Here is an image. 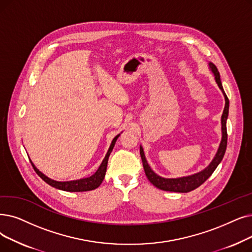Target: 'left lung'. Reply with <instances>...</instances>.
Instances as JSON below:
<instances>
[{
	"label": "left lung",
	"mask_w": 252,
	"mask_h": 252,
	"mask_svg": "<svg viewBox=\"0 0 252 252\" xmlns=\"http://www.w3.org/2000/svg\"><path fill=\"white\" fill-rule=\"evenodd\" d=\"M209 67L214 74L215 81L218 85V87L221 90L223 95H224V100H225V106L223 109V113L221 116V132H222V137H221V142L220 144V147H218V150L216 152V155L212 161L210 162V165L207 168H205L203 171L195 173L193 175H189V176H185V177H180V178H163L158 176V174H156L151 170L149 167L148 162L146 160L144 151L142 146H140V155L142 158V162H143V168L146 174V177L148 180L155 185L156 188L166 190V191H174V192H189L196 188H199L200 185H202L208 178H209L212 173L215 171L217 166L220 165V161L223 158V156L225 153L226 149V143H227V133H226V119L228 116V106L229 102L227 96L223 91V87L220 81V72H218L217 68L215 67V64L212 63H209Z\"/></svg>",
	"instance_id": "8db88e82"
}]
</instances>
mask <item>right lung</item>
Instances as JSON below:
<instances>
[{
    "label": "right lung",
    "mask_w": 252,
    "mask_h": 252,
    "mask_svg": "<svg viewBox=\"0 0 252 252\" xmlns=\"http://www.w3.org/2000/svg\"><path fill=\"white\" fill-rule=\"evenodd\" d=\"M119 137V135H117L113 140H112V143L110 145V147H109L108 149V152L107 155L105 157V158L103 159L101 166L99 167V169L96 170V172L92 175L91 177H87V178H82V179H79V180H73V181H56V180H52L50 178H48L47 176H45L44 174H43L42 172H40L36 167L34 163H32V168H34V170L36 171V173L39 175V176L44 180L47 184L51 185L52 188H56L58 189H61V190H64V191H72V192H76V191H89V190H93V189H95L96 188H99L101 183L103 182L104 180V177H105V174H106V170H107V163H108V158H109V156H110V153L115 145V142L117 140V138Z\"/></svg>",
    "instance_id": "1"
}]
</instances>
